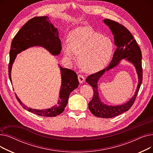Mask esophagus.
Listing matches in <instances>:
<instances>
[{
  "label": "esophagus",
  "mask_w": 153,
  "mask_h": 153,
  "mask_svg": "<svg viewBox=\"0 0 153 153\" xmlns=\"http://www.w3.org/2000/svg\"><path fill=\"white\" fill-rule=\"evenodd\" d=\"M78 81L80 83H83L85 81V78L82 75H79L78 76Z\"/></svg>",
  "instance_id": "obj_1"
}]
</instances>
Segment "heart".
<instances>
[{
  "mask_svg": "<svg viewBox=\"0 0 153 153\" xmlns=\"http://www.w3.org/2000/svg\"><path fill=\"white\" fill-rule=\"evenodd\" d=\"M62 49L71 59L79 55V64L87 72L98 71L106 66L113 53L111 40L87 27L77 28L69 36V42H64Z\"/></svg>",
  "mask_w": 153,
  "mask_h": 153,
  "instance_id": "b5f03b06",
  "label": "heart"
}]
</instances>
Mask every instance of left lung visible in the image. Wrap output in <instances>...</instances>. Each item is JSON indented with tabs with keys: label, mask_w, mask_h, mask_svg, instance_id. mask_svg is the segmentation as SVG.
Returning <instances> with one entry per match:
<instances>
[{
	"label": "left lung",
	"mask_w": 153,
	"mask_h": 153,
	"mask_svg": "<svg viewBox=\"0 0 153 153\" xmlns=\"http://www.w3.org/2000/svg\"><path fill=\"white\" fill-rule=\"evenodd\" d=\"M103 22L109 27L114 35L115 44L117 48L109 65L105 69L87 76L86 82L92 86L94 91L92 99L88 104L91 113L97 117L109 118L117 117L128 111L134 103L143 80L142 54L137 42L134 39L130 31L126 27L122 24L110 19H106L103 20ZM124 58L133 63L136 68L139 79L137 89L134 97L123 105L118 106H107L103 104L99 99L97 89L98 80L104 72L116 66L120 60Z\"/></svg>",
	"instance_id": "8db88e82"
}]
</instances>
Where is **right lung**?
Instances as JSON below:
<instances>
[{
	"mask_svg": "<svg viewBox=\"0 0 153 153\" xmlns=\"http://www.w3.org/2000/svg\"><path fill=\"white\" fill-rule=\"evenodd\" d=\"M33 46L44 47L53 55H58L61 50V40L57 29L54 28L48 16L36 17L29 20L18 31L12 39L10 50L9 76L11 80V69L16 56L21 51ZM62 84L59 93V100L57 105L45 110H36L27 107L15 95L16 98L23 108L31 113L45 117H52L62 113L68 104L71 92L78 87L77 74L69 69L60 66Z\"/></svg>",
	"mask_w": 153,
	"mask_h": 153,
	"instance_id": "obj_1",
	"label": "right lung"
}]
</instances>
